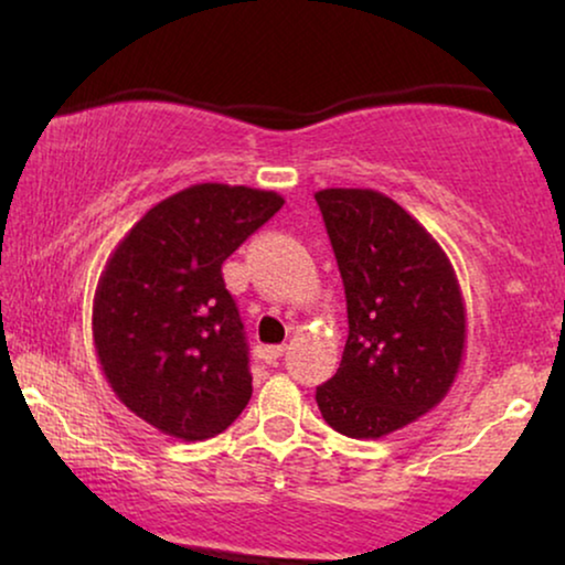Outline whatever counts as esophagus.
<instances>
[{"label": "esophagus", "instance_id": "obj_1", "mask_svg": "<svg viewBox=\"0 0 565 565\" xmlns=\"http://www.w3.org/2000/svg\"><path fill=\"white\" fill-rule=\"evenodd\" d=\"M282 354H285V347H282V344L265 347V350H262V360H265L267 365H277V360H280Z\"/></svg>", "mask_w": 565, "mask_h": 565}]
</instances>
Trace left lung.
Listing matches in <instances>:
<instances>
[{
	"mask_svg": "<svg viewBox=\"0 0 565 565\" xmlns=\"http://www.w3.org/2000/svg\"><path fill=\"white\" fill-rule=\"evenodd\" d=\"M316 203L350 321L342 362L316 404L339 435L377 439L447 396L466 354V303L443 246L396 200L329 188Z\"/></svg>",
	"mask_w": 565,
	"mask_h": 565,
	"instance_id": "8db88e82",
	"label": "left lung"
}]
</instances>
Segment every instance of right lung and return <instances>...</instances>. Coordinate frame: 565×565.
<instances>
[{"label":"right lung","mask_w":565,"mask_h":565,"mask_svg":"<svg viewBox=\"0 0 565 565\" xmlns=\"http://www.w3.org/2000/svg\"><path fill=\"white\" fill-rule=\"evenodd\" d=\"M282 203L244 184H192L153 205L107 259L92 306L97 360L153 429L211 439L249 404V347L221 265Z\"/></svg>","instance_id":"obj_1"}]
</instances>
